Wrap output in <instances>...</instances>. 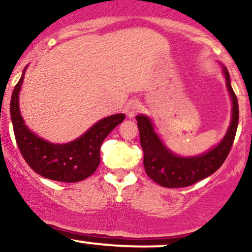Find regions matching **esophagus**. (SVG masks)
Wrapping results in <instances>:
<instances>
[{"label":"esophagus","instance_id":"34e87169","mask_svg":"<svg viewBox=\"0 0 252 252\" xmlns=\"http://www.w3.org/2000/svg\"><path fill=\"white\" fill-rule=\"evenodd\" d=\"M139 109H140V103L138 102V101H135V100L129 101V102L127 103L126 107H125L126 114L128 115L129 118L134 117V115L137 114L138 112H139Z\"/></svg>","mask_w":252,"mask_h":252}]
</instances>
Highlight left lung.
<instances>
[{
  "mask_svg": "<svg viewBox=\"0 0 252 252\" xmlns=\"http://www.w3.org/2000/svg\"><path fill=\"white\" fill-rule=\"evenodd\" d=\"M222 70L232 100V118L224 139L208 152L195 157L176 156L162 143L148 117L137 115L135 118L144 151V168L150 179L162 187L182 188L194 185L216 172L230 154L238 127L239 108L237 96L231 87L230 73L226 67Z\"/></svg>",
  "mask_w": 252,
  "mask_h": 252,
  "instance_id": "obj_1",
  "label": "left lung"
}]
</instances>
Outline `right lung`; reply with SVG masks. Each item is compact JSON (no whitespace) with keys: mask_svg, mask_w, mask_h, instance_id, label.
<instances>
[{"mask_svg":"<svg viewBox=\"0 0 252 252\" xmlns=\"http://www.w3.org/2000/svg\"><path fill=\"white\" fill-rule=\"evenodd\" d=\"M26 67L10 98L14 134L22 157L36 174L46 179L66 183L86 180L94 174L100 164L102 141L119 124L123 123L125 115L114 114L104 118L80 138L67 144H52L44 140L25 125L20 113L19 94Z\"/></svg>","mask_w":252,"mask_h":252,"instance_id":"1","label":"right lung"}]
</instances>
